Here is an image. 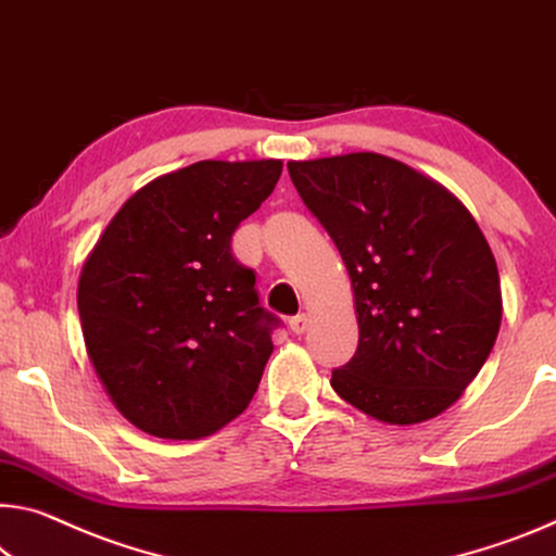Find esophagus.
Here are the masks:
<instances>
[{"label":"esophagus","mask_w":556,"mask_h":556,"mask_svg":"<svg viewBox=\"0 0 556 556\" xmlns=\"http://www.w3.org/2000/svg\"><path fill=\"white\" fill-rule=\"evenodd\" d=\"M289 329H292L294 333H299V337H302V333L309 329V316H306V314L292 316V319H289Z\"/></svg>","instance_id":"34e87169"}]
</instances>
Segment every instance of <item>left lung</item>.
Masks as SVG:
<instances>
[{
	"instance_id": "left-lung-1",
	"label": "left lung",
	"mask_w": 556,
	"mask_h": 556,
	"mask_svg": "<svg viewBox=\"0 0 556 556\" xmlns=\"http://www.w3.org/2000/svg\"><path fill=\"white\" fill-rule=\"evenodd\" d=\"M299 198L346 264L358 349L333 368L343 401L391 426L435 418L495 346L497 264L468 207L378 153L287 163Z\"/></svg>"
}]
</instances>
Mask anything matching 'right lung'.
<instances>
[{"label":"right lung","instance_id":"obj_1","mask_svg":"<svg viewBox=\"0 0 556 556\" xmlns=\"http://www.w3.org/2000/svg\"><path fill=\"white\" fill-rule=\"evenodd\" d=\"M281 161H200L140 188L78 279L88 358L121 416L167 440L213 435L250 405L275 314L232 235L271 195Z\"/></svg>","mask_w":556,"mask_h":556}]
</instances>
